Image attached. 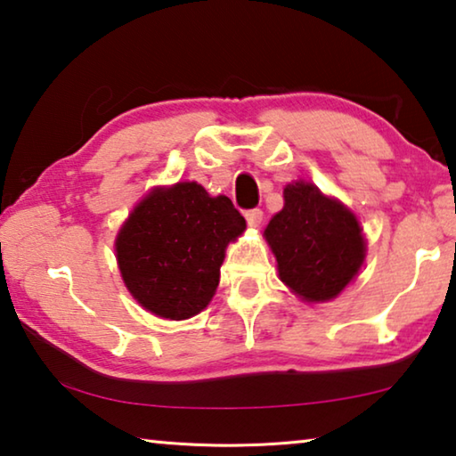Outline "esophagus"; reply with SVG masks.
Instances as JSON below:
<instances>
[{"instance_id": "esophagus-1", "label": "esophagus", "mask_w": 456, "mask_h": 456, "mask_svg": "<svg viewBox=\"0 0 456 456\" xmlns=\"http://www.w3.org/2000/svg\"><path fill=\"white\" fill-rule=\"evenodd\" d=\"M245 219H247V225H249V227H259L261 221H264V211H261V209L245 211Z\"/></svg>"}]
</instances>
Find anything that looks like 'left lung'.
<instances>
[{"instance_id":"1","label":"left lung","mask_w":456,"mask_h":456,"mask_svg":"<svg viewBox=\"0 0 456 456\" xmlns=\"http://www.w3.org/2000/svg\"><path fill=\"white\" fill-rule=\"evenodd\" d=\"M285 205L265 229L281 281L305 302L336 297L364 261V237L354 213L312 183L283 189Z\"/></svg>"}]
</instances>
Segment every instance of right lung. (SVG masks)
<instances>
[{
	"label": "right lung",
	"mask_w": 456,
	"mask_h": 456,
	"mask_svg": "<svg viewBox=\"0 0 456 456\" xmlns=\"http://www.w3.org/2000/svg\"><path fill=\"white\" fill-rule=\"evenodd\" d=\"M243 231L231 199L209 197L197 183L152 191L117 237L122 280L159 318H192L211 302L225 247Z\"/></svg>",
	"instance_id": "add662e5"
}]
</instances>
